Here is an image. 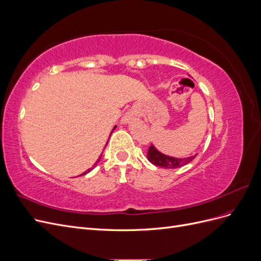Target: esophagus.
<instances>
[{"label":"esophagus","mask_w":261,"mask_h":261,"mask_svg":"<svg viewBox=\"0 0 261 261\" xmlns=\"http://www.w3.org/2000/svg\"><path fill=\"white\" fill-rule=\"evenodd\" d=\"M136 116H138V113L133 111V110H130V111H128L127 113H126L123 117H122V123L126 124V123H129L130 121H133L134 118H135Z\"/></svg>","instance_id":"1"}]
</instances>
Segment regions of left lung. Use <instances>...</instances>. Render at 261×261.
<instances>
[{"instance_id": "8db88e82", "label": "left lung", "mask_w": 261, "mask_h": 261, "mask_svg": "<svg viewBox=\"0 0 261 261\" xmlns=\"http://www.w3.org/2000/svg\"><path fill=\"white\" fill-rule=\"evenodd\" d=\"M196 155L197 153L186 158H175V156L167 155L160 152L152 144L149 147L148 153H147V158L150 162L156 165V167H160L163 169H177L180 167H184V165H186L187 163L192 162L196 158Z\"/></svg>"}]
</instances>
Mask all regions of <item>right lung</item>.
<instances>
[{
    "label": "right lung",
    "instance_id": "obj_1",
    "mask_svg": "<svg viewBox=\"0 0 261 261\" xmlns=\"http://www.w3.org/2000/svg\"><path fill=\"white\" fill-rule=\"evenodd\" d=\"M115 128H116V126H114V128H113V129H112V132H113V130H114V129H115ZM112 132H111V133H112ZM101 155H102V154H100V156H99V159H98V160H97V161H96V163H94V165H93V168H94V167H97V164H98V163H99V161H100V159H101ZM91 170H92V168H90V169H88V170H87V171H86V172H84V173H83V174H82V175H85V174H87V173H89V172H90V171H91Z\"/></svg>",
    "mask_w": 261,
    "mask_h": 261
}]
</instances>
